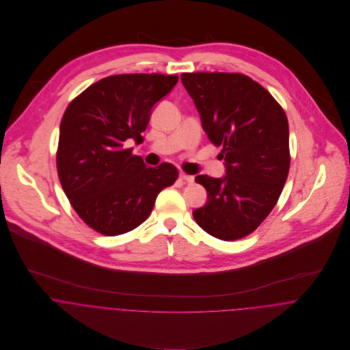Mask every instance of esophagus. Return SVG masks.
<instances>
[{"mask_svg": "<svg viewBox=\"0 0 350 350\" xmlns=\"http://www.w3.org/2000/svg\"><path fill=\"white\" fill-rule=\"evenodd\" d=\"M179 178H180L182 180L187 182V183H193V182H194V176L187 175V174H185V172H180V174H179Z\"/></svg>", "mask_w": 350, "mask_h": 350, "instance_id": "34e87169", "label": "esophagus"}]
</instances>
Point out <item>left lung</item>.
Wrapping results in <instances>:
<instances>
[{"label": "left lung", "mask_w": 350, "mask_h": 350, "mask_svg": "<svg viewBox=\"0 0 350 350\" xmlns=\"http://www.w3.org/2000/svg\"><path fill=\"white\" fill-rule=\"evenodd\" d=\"M182 83L193 98L208 140L222 146L225 175H198L207 191L193 211L200 228L232 241L252 233L279 200L290 170L288 121L282 106L243 74L185 72Z\"/></svg>", "instance_id": "8db88e82"}]
</instances>
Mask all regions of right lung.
<instances>
[{"label":"right lung","instance_id":"add662e5","mask_svg":"<svg viewBox=\"0 0 350 350\" xmlns=\"http://www.w3.org/2000/svg\"><path fill=\"white\" fill-rule=\"evenodd\" d=\"M176 82V75H111L89 86L63 114L59 180L78 215L102 234L118 236L142 225L159 193L178 178L172 164L147 167L124 147L126 140H143L152 107Z\"/></svg>","mask_w":350,"mask_h":350}]
</instances>
